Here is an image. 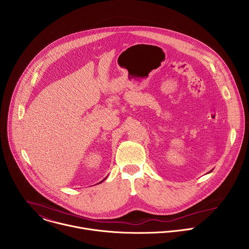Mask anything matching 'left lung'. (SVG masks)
<instances>
[{
  "instance_id": "1",
  "label": "left lung",
  "mask_w": 249,
  "mask_h": 249,
  "mask_svg": "<svg viewBox=\"0 0 249 249\" xmlns=\"http://www.w3.org/2000/svg\"><path fill=\"white\" fill-rule=\"evenodd\" d=\"M210 172H212V170H211V171H210ZM210 172H209V173H210Z\"/></svg>"
}]
</instances>
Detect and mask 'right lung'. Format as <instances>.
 Here are the masks:
<instances>
[{
	"label": "right lung",
	"instance_id": "obj_1",
	"mask_svg": "<svg viewBox=\"0 0 249 249\" xmlns=\"http://www.w3.org/2000/svg\"><path fill=\"white\" fill-rule=\"evenodd\" d=\"M104 179H105V178H104ZM104 179H103V180H104ZM103 180H102V181H103ZM102 181H101V182H102Z\"/></svg>",
	"mask_w": 249,
	"mask_h": 249
}]
</instances>
